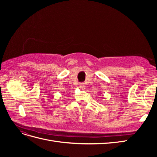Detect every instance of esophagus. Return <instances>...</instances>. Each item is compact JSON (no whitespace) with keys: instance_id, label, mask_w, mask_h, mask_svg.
Segmentation results:
<instances>
[{"instance_id":"34e87169","label":"esophagus","mask_w":157,"mask_h":157,"mask_svg":"<svg viewBox=\"0 0 157 157\" xmlns=\"http://www.w3.org/2000/svg\"><path fill=\"white\" fill-rule=\"evenodd\" d=\"M79 88H82V89L84 88H85V84L84 83H80L79 84Z\"/></svg>"}]
</instances>
